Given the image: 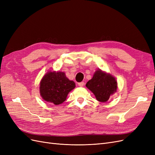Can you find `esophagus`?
<instances>
[{
    "label": "esophagus",
    "mask_w": 155,
    "mask_h": 155,
    "mask_svg": "<svg viewBox=\"0 0 155 155\" xmlns=\"http://www.w3.org/2000/svg\"><path fill=\"white\" fill-rule=\"evenodd\" d=\"M84 82H81V83H78V85L79 86V87H83L84 86Z\"/></svg>",
    "instance_id": "esophagus-1"
}]
</instances>
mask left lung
<instances>
[{
    "mask_svg": "<svg viewBox=\"0 0 155 155\" xmlns=\"http://www.w3.org/2000/svg\"><path fill=\"white\" fill-rule=\"evenodd\" d=\"M86 87L94 94L97 101L104 103L116 92L118 83L112 74L98 69L87 83Z\"/></svg>",
    "mask_w": 155,
    "mask_h": 155,
    "instance_id": "8db88e82",
    "label": "left lung"
}]
</instances>
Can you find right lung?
I'll return each instance as SVG.
<instances>
[{
	"label": "right lung",
	"mask_w": 155,
	"mask_h": 155,
	"mask_svg": "<svg viewBox=\"0 0 155 155\" xmlns=\"http://www.w3.org/2000/svg\"><path fill=\"white\" fill-rule=\"evenodd\" d=\"M75 87L74 81L67 78L64 72L53 70L41 79L39 92L44 101L58 105L66 100L68 93Z\"/></svg>",
	"instance_id": "right-lung-1"
}]
</instances>
